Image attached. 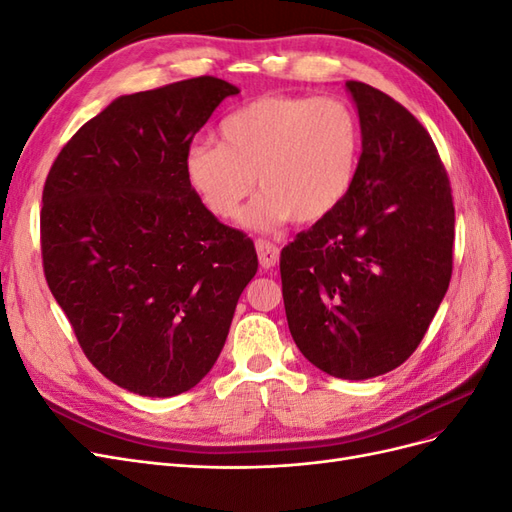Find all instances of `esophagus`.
Wrapping results in <instances>:
<instances>
[{
  "instance_id": "34e87169",
  "label": "esophagus",
  "mask_w": 512,
  "mask_h": 512,
  "mask_svg": "<svg viewBox=\"0 0 512 512\" xmlns=\"http://www.w3.org/2000/svg\"><path fill=\"white\" fill-rule=\"evenodd\" d=\"M256 252H258V260H260L262 269H273L277 265V260H280V247L267 239L256 241Z\"/></svg>"
}]
</instances>
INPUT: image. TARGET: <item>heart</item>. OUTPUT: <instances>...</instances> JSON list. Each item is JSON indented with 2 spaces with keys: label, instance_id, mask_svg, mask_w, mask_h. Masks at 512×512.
I'll list each match as a JSON object with an SVG mask.
<instances>
[{
  "label": "heart",
  "instance_id": "1",
  "mask_svg": "<svg viewBox=\"0 0 512 512\" xmlns=\"http://www.w3.org/2000/svg\"><path fill=\"white\" fill-rule=\"evenodd\" d=\"M361 151V123L339 98L262 96L224 117L218 143H194L183 173L203 207L226 220L252 192L241 224L271 230L314 224L346 198Z\"/></svg>",
  "mask_w": 512,
  "mask_h": 512
}]
</instances>
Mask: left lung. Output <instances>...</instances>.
Listing matches in <instances>:
<instances>
[{
	"label": "left lung",
	"mask_w": 512,
	"mask_h": 512,
	"mask_svg": "<svg viewBox=\"0 0 512 512\" xmlns=\"http://www.w3.org/2000/svg\"><path fill=\"white\" fill-rule=\"evenodd\" d=\"M363 151L339 207L280 256L288 329L329 376L367 380L421 344L453 273L455 207L429 132L361 81Z\"/></svg>",
	"instance_id": "left-lung-1"
}]
</instances>
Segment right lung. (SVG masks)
Instances as JSON below:
<instances>
[{
  "mask_svg": "<svg viewBox=\"0 0 512 512\" xmlns=\"http://www.w3.org/2000/svg\"><path fill=\"white\" fill-rule=\"evenodd\" d=\"M215 76L121 96L59 151L42 190L46 284L102 376L145 397L203 380L224 348L254 241L192 192L185 151L224 98Z\"/></svg>",
  "mask_w": 512,
  "mask_h": 512,
  "instance_id": "add662e5",
  "label": "right lung"
}]
</instances>
